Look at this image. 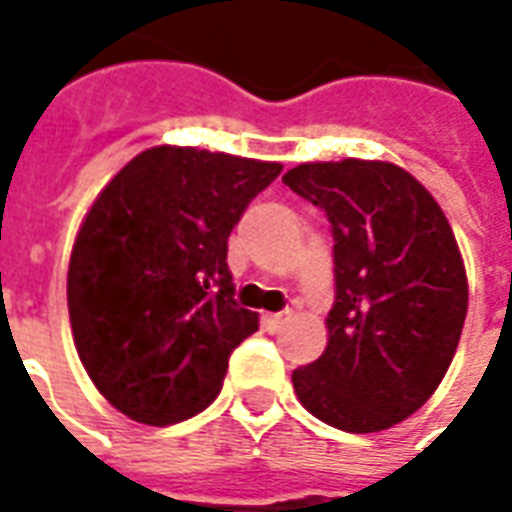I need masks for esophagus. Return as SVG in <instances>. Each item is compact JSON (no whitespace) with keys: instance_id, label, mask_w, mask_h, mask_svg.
Here are the masks:
<instances>
[{"instance_id":"obj_1","label":"esophagus","mask_w":512,"mask_h":512,"mask_svg":"<svg viewBox=\"0 0 512 512\" xmlns=\"http://www.w3.org/2000/svg\"><path fill=\"white\" fill-rule=\"evenodd\" d=\"M290 318V310H282V312H274V315H266V329L268 332H279L282 329V323Z\"/></svg>"}]
</instances>
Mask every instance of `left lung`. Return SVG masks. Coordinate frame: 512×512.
Returning a JSON list of instances; mask_svg holds the SVG:
<instances>
[{
  "label": "left lung",
  "mask_w": 512,
  "mask_h": 512,
  "mask_svg": "<svg viewBox=\"0 0 512 512\" xmlns=\"http://www.w3.org/2000/svg\"><path fill=\"white\" fill-rule=\"evenodd\" d=\"M282 180L326 213L334 238L329 345L293 370V389L332 428H392L436 392L461 340L469 290L450 222L386 161L299 164Z\"/></svg>",
  "instance_id": "left-lung-1"
}]
</instances>
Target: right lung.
Masks as SVG:
<instances>
[{"label": "right lung", "instance_id": "add662e5", "mask_svg": "<svg viewBox=\"0 0 512 512\" xmlns=\"http://www.w3.org/2000/svg\"><path fill=\"white\" fill-rule=\"evenodd\" d=\"M282 167L194 147H150L109 180L68 268L73 343L126 417L172 425L222 389L257 312L238 307L227 238Z\"/></svg>", "mask_w": 512, "mask_h": 512}]
</instances>
